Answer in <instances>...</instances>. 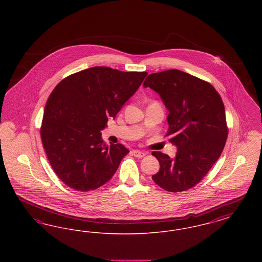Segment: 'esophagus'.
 <instances>
[{
  "mask_svg": "<svg viewBox=\"0 0 262 262\" xmlns=\"http://www.w3.org/2000/svg\"><path fill=\"white\" fill-rule=\"evenodd\" d=\"M132 153H133L134 156H136L137 158H142L143 156L146 155V153L144 151H140V150H133Z\"/></svg>",
  "mask_w": 262,
  "mask_h": 262,
  "instance_id": "1",
  "label": "esophagus"
}]
</instances>
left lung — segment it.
<instances>
[{
  "instance_id": "1",
  "label": "left lung",
  "mask_w": 262,
  "mask_h": 262,
  "mask_svg": "<svg viewBox=\"0 0 262 262\" xmlns=\"http://www.w3.org/2000/svg\"><path fill=\"white\" fill-rule=\"evenodd\" d=\"M143 88L160 95L169 111L166 137L178 147L174 159L152 152L160 163L152 180L167 191H185L200 183L224 149L228 127L223 101L209 82L179 70L151 74Z\"/></svg>"
}]
</instances>
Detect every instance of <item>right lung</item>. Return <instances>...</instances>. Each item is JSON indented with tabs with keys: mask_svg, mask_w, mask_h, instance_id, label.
<instances>
[{
	"mask_svg": "<svg viewBox=\"0 0 262 262\" xmlns=\"http://www.w3.org/2000/svg\"><path fill=\"white\" fill-rule=\"evenodd\" d=\"M146 75L94 67L67 76L54 88L40 135L54 172L68 187L89 191L111 180L129 151L121 143L106 144L100 132Z\"/></svg>",
	"mask_w": 262,
	"mask_h": 262,
	"instance_id": "right-lung-1",
	"label": "right lung"
}]
</instances>
